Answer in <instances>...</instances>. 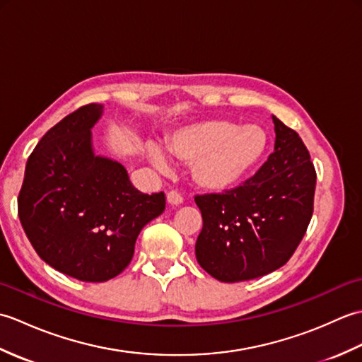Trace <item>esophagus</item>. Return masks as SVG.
I'll return each instance as SVG.
<instances>
[{
    "instance_id": "esophagus-1",
    "label": "esophagus",
    "mask_w": 362,
    "mask_h": 362,
    "mask_svg": "<svg viewBox=\"0 0 362 362\" xmlns=\"http://www.w3.org/2000/svg\"><path fill=\"white\" fill-rule=\"evenodd\" d=\"M166 199H168V202L171 204V205H180L183 202V196L179 193V191H175V189L168 191Z\"/></svg>"
}]
</instances>
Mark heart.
I'll return each instance as SVG.
<instances>
[{"instance_id":"obj_1","label":"heart","mask_w":362,"mask_h":362,"mask_svg":"<svg viewBox=\"0 0 362 362\" xmlns=\"http://www.w3.org/2000/svg\"><path fill=\"white\" fill-rule=\"evenodd\" d=\"M269 146L266 130L257 124L238 126L227 119H206L177 129L168 135L166 149L183 163H191L196 185L210 191H224L240 183ZM151 158L163 165V153L151 148Z\"/></svg>"}]
</instances>
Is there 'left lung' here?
I'll return each instance as SVG.
<instances>
[{
  "label": "left lung",
  "mask_w": 362,
  "mask_h": 362,
  "mask_svg": "<svg viewBox=\"0 0 362 362\" xmlns=\"http://www.w3.org/2000/svg\"><path fill=\"white\" fill-rule=\"evenodd\" d=\"M275 151L257 174L224 193L196 194L204 226L196 258L224 283L263 276L286 264L314 210L316 169L296 130L274 117Z\"/></svg>",
  "instance_id": "obj_1"
}]
</instances>
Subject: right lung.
I'll return each instance as SVG.
<instances>
[{"mask_svg": "<svg viewBox=\"0 0 362 362\" xmlns=\"http://www.w3.org/2000/svg\"><path fill=\"white\" fill-rule=\"evenodd\" d=\"M87 104L51 127L26 163L18 218L37 255L81 281H107L134 257L141 228L165 210L163 191L143 194L118 161L96 157Z\"/></svg>", "mask_w": 362, "mask_h": 362, "instance_id": "right-lung-1", "label": "right lung"}]
</instances>
